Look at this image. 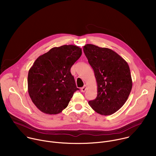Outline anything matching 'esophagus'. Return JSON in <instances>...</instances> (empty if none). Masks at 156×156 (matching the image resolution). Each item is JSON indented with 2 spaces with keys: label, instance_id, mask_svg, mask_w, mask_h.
I'll list each match as a JSON object with an SVG mask.
<instances>
[{
  "label": "esophagus",
  "instance_id": "1",
  "mask_svg": "<svg viewBox=\"0 0 156 156\" xmlns=\"http://www.w3.org/2000/svg\"><path fill=\"white\" fill-rule=\"evenodd\" d=\"M86 85H84V86L81 88V91L83 92V93H84V92L86 91Z\"/></svg>",
  "mask_w": 156,
  "mask_h": 156
}]
</instances>
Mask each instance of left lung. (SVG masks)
I'll list each match as a JSON object with an SVG mask.
<instances>
[{
	"mask_svg": "<svg viewBox=\"0 0 156 156\" xmlns=\"http://www.w3.org/2000/svg\"><path fill=\"white\" fill-rule=\"evenodd\" d=\"M83 51L94 70L98 84L96 98L88 103L97 113L112 115L124 105L131 91L128 64L108 48L86 44Z\"/></svg>",
	"mask_w": 156,
	"mask_h": 156,
	"instance_id": "left-lung-1",
	"label": "left lung"
}]
</instances>
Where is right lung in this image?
Segmentation results:
<instances>
[{
    "label": "right lung",
    "instance_id": "obj_1",
    "mask_svg": "<svg viewBox=\"0 0 156 156\" xmlns=\"http://www.w3.org/2000/svg\"><path fill=\"white\" fill-rule=\"evenodd\" d=\"M81 49L64 45L39 56L28 75V91L34 104L44 114H58L68 106L76 87L70 69Z\"/></svg>",
    "mask_w": 156,
    "mask_h": 156
}]
</instances>
